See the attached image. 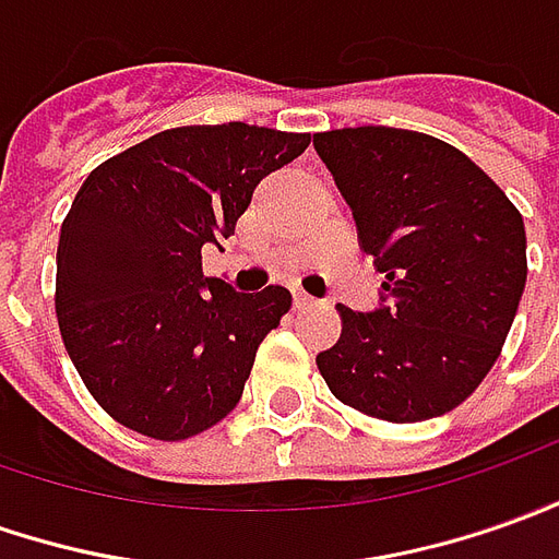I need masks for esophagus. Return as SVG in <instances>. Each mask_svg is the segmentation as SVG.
I'll use <instances>...</instances> for the list:
<instances>
[{
    "label": "esophagus",
    "instance_id": "obj_1",
    "mask_svg": "<svg viewBox=\"0 0 559 559\" xmlns=\"http://www.w3.org/2000/svg\"><path fill=\"white\" fill-rule=\"evenodd\" d=\"M294 306L296 309H309V306H314V299H311L306 290H296L294 294Z\"/></svg>",
    "mask_w": 559,
    "mask_h": 559
}]
</instances>
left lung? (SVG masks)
<instances>
[{
	"instance_id": "1",
	"label": "left lung",
	"mask_w": 559,
	"mask_h": 559,
	"mask_svg": "<svg viewBox=\"0 0 559 559\" xmlns=\"http://www.w3.org/2000/svg\"><path fill=\"white\" fill-rule=\"evenodd\" d=\"M385 275L376 311L340 306L343 336L318 355L330 391L385 423L459 407L502 352L526 287L523 216L438 136L364 124L314 134Z\"/></svg>"
}]
</instances>
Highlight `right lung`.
I'll return each mask as SVG.
<instances>
[{"label": "right lung", "mask_w": 559, "mask_h": 559, "mask_svg": "<svg viewBox=\"0 0 559 559\" xmlns=\"http://www.w3.org/2000/svg\"><path fill=\"white\" fill-rule=\"evenodd\" d=\"M309 134L226 121L186 124L88 174L57 245V324L94 401L155 440L207 431L248 382L294 296L204 278L201 248L235 235L257 186Z\"/></svg>", "instance_id": "add662e5"}]
</instances>
